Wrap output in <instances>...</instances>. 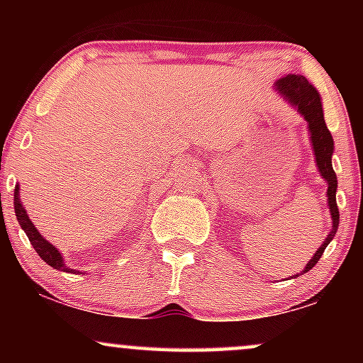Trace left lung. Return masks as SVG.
I'll return each mask as SVG.
<instances>
[{
    "label": "left lung",
    "mask_w": 363,
    "mask_h": 363,
    "mask_svg": "<svg viewBox=\"0 0 363 363\" xmlns=\"http://www.w3.org/2000/svg\"><path fill=\"white\" fill-rule=\"evenodd\" d=\"M277 90L280 91L286 101L291 102V106H295L298 112L306 118L309 123L311 129V141L312 147H314V155L315 162H318L319 172L323 174V177L328 181V205L329 211H331L333 218V230L329 232L328 239L324 240L323 245L315 251L314 257L307 262L303 273H307L309 269L314 268L318 264V261L323 256L324 249L328 247V244L331 242L333 237H335L336 230H338L340 223V211L338 205H336V174L333 170L331 165V155H333V136L329 133V129L324 123V114H323V106H320V97L318 90L307 82L306 77H298V74H286L274 83ZM298 277V274H295ZM294 277V278H295Z\"/></svg>",
    "instance_id": "8db88e82"
}]
</instances>
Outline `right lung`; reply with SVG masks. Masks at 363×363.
<instances>
[{"mask_svg":"<svg viewBox=\"0 0 363 363\" xmlns=\"http://www.w3.org/2000/svg\"><path fill=\"white\" fill-rule=\"evenodd\" d=\"M13 205H15V215H16V220H18V223L22 225V228L25 230V234H27L28 240H30L32 247L35 249V252L39 254L43 259L48 262L49 266H52L54 269H60V272H74V269H68L65 266V259H62V256L57 251L56 247L51 242H48V240L44 239L43 235L37 232V228L34 227V223L30 222V218H28L27 211H25V208L22 206V201H20V191H18V186L15 187V198H13Z\"/></svg>","mask_w":363,"mask_h":363,"instance_id":"1","label":"right lung"}]
</instances>
